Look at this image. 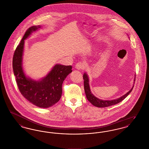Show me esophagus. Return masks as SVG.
Returning a JSON list of instances; mask_svg holds the SVG:
<instances>
[{"label": "esophagus", "mask_w": 149, "mask_h": 149, "mask_svg": "<svg viewBox=\"0 0 149 149\" xmlns=\"http://www.w3.org/2000/svg\"><path fill=\"white\" fill-rule=\"evenodd\" d=\"M85 67V64L82 62H79L75 65L76 69H77L78 70H83V69H84Z\"/></svg>", "instance_id": "obj_1"}]
</instances>
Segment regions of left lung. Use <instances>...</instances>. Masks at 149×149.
<instances>
[{"label":"left lung","instance_id":"left-lung-1","mask_svg":"<svg viewBox=\"0 0 149 149\" xmlns=\"http://www.w3.org/2000/svg\"><path fill=\"white\" fill-rule=\"evenodd\" d=\"M83 79H84V91H85V94L87 99L92 104L93 106L97 107H107L113 106L114 104H116L117 103H119L121 101H122L125 98H126L128 96V95L132 92L133 87L131 89L129 92H128L126 94H125L124 95L122 96L120 98L118 99L111 100H101L97 97H95L92 93H91L89 84V78L86 73H84L83 75ZM135 81V78L134 79Z\"/></svg>","mask_w":149,"mask_h":149}]
</instances>
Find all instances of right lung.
Masks as SVG:
<instances>
[{"label": "right lung", "mask_w": 149, "mask_h": 149, "mask_svg": "<svg viewBox=\"0 0 149 149\" xmlns=\"http://www.w3.org/2000/svg\"><path fill=\"white\" fill-rule=\"evenodd\" d=\"M40 27V26H35L26 31L21 42L14 51L13 69L17 84L22 95L36 106L49 108L60 99L62 84L65 78L72 72V66L56 64L45 77L38 81L26 77L22 68L24 40L33 32Z\"/></svg>", "instance_id": "obj_1"}]
</instances>
